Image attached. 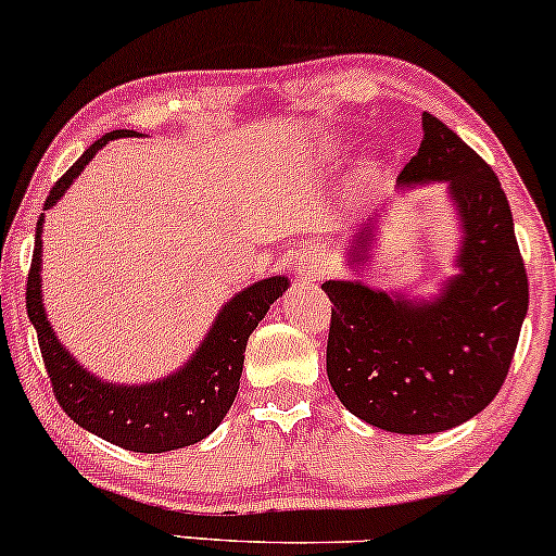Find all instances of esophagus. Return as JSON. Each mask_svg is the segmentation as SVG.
<instances>
[{
	"mask_svg": "<svg viewBox=\"0 0 556 556\" xmlns=\"http://www.w3.org/2000/svg\"><path fill=\"white\" fill-rule=\"evenodd\" d=\"M295 270L304 278H324L329 270V252L319 248V244H312V248H306L299 257H295Z\"/></svg>",
	"mask_w": 556,
	"mask_h": 556,
	"instance_id": "34e87169",
	"label": "esophagus"
}]
</instances>
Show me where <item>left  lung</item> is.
<instances>
[{
  "label": "left lung",
  "mask_w": 556,
  "mask_h": 556,
  "mask_svg": "<svg viewBox=\"0 0 556 556\" xmlns=\"http://www.w3.org/2000/svg\"><path fill=\"white\" fill-rule=\"evenodd\" d=\"M421 148L399 191L444 184L457 212V273L437 295L327 280V375L342 406L393 434H437L478 416L501 391L529 308V280L498 176L442 119L421 114ZM386 208V206H383ZM380 208L352 232L348 263H370Z\"/></svg>",
  "instance_id": "8db88e82"
}]
</instances>
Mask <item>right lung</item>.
<instances>
[{
  "label": "right lung",
  "mask_w": 556,
  "mask_h": 556,
  "mask_svg": "<svg viewBox=\"0 0 556 556\" xmlns=\"http://www.w3.org/2000/svg\"><path fill=\"white\" fill-rule=\"evenodd\" d=\"M132 135V129H114L99 137L50 189L42 212L66 197L71 184L81 176V170L99 150L117 137ZM42 222H46V214H40L38 227H35L33 265L27 276V316L38 331L42 363H46L61 408L81 429L129 452L161 454L206 439L225 419L240 391L244 348H248L250 334L268 314L273 301L288 291L291 280L286 276H270L235 293L219 308L197 352L176 372L150 380V383H110L86 370L78 357L63 348L50 327L40 278Z\"/></svg>",
  "instance_id": "add662e5"
}]
</instances>
